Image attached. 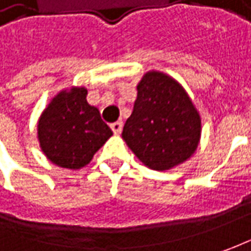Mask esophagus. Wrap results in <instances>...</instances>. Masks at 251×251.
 I'll return each instance as SVG.
<instances>
[{
  "mask_svg": "<svg viewBox=\"0 0 251 251\" xmlns=\"http://www.w3.org/2000/svg\"><path fill=\"white\" fill-rule=\"evenodd\" d=\"M110 127L114 134H120L121 130H123V121H116V123H111Z\"/></svg>",
  "mask_w": 251,
  "mask_h": 251,
  "instance_id": "34e87169",
  "label": "esophagus"
}]
</instances>
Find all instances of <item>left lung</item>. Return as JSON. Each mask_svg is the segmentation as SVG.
Masks as SVG:
<instances>
[{
  "label": "left lung",
  "mask_w": 251,
  "mask_h": 251,
  "mask_svg": "<svg viewBox=\"0 0 251 251\" xmlns=\"http://www.w3.org/2000/svg\"><path fill=\"white\" fill-rule=\"evenodd\" d=\"M134 110L123 138L148 168L166 170L193 155L201 120L184 89L160 73H148L137 86Z\"/></svg>",
  "instance_id": "obj_1"
}]
</instances>
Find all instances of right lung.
<instances>
[{
    "instance_id": "add662e5",
    "label": "right lung",
    "mask_w": 251,
    "mask_h": 251,
    "mask_svg": "<svg viewBox=\"0 0 251 251\" xmlns=\"http://www.w3.org/2000/svg\"><path fill=\"white\" fill-rule=\"evenodd\" d=\"M37 132L46 156L67 169L88 165L113 134L99 110L86 101L83 88L55 96L43 111Z\"/></svg>"
}]
</instances>
